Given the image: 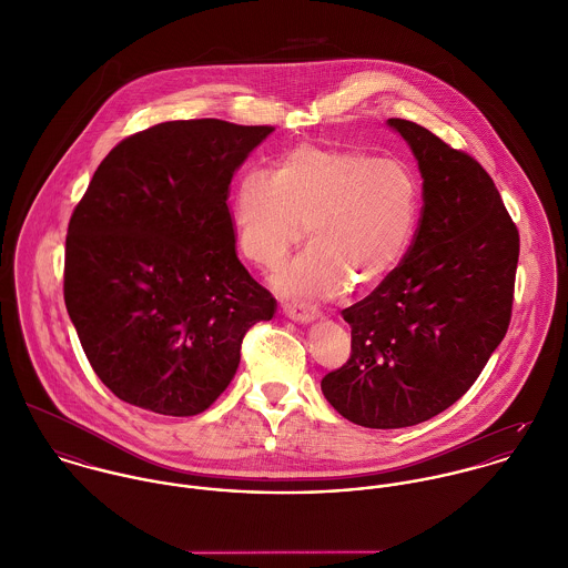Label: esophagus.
Returning a JSON list of instances; mask_svg holds the SVG:
<instances>
[{
  "label": "esophagus",
  "instance_id": "34e87169",
  "mask_svg": "<svg viewBox=\"0 0 568 568\" xmlns=\"http://www.w3.org/2000/svg\"><path fill=\"white\" fill-rule=\"evenodd\" d=\"M283 312L287 318H292L294 323H303V325H310L321 316L316 307H303V305H290V303L283 305Z\"/></svg>",
  "mask_w": 568,
  "mask_h": 568
}]
</instances>
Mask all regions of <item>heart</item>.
<instances>
[{"instance_id":"heart-1","label":"heart","mask_w":568,"mask_h":568,"mask_svg":"<svg viewBox=\"0 0 568 568\" xmlns=\"http://www.w3.org/2000/svg\"><path fill=\"white\" fill-rule=\"evenodd\" d=\"M419 215L422 184L408 164L314 144L287 151L274 175H239L230 195L239 247L256 265L278 267L305 230L310 247L272 278L298 301L382 283L410 250Z\"/></svg>"}]
</instances>
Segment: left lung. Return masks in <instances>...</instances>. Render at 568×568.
<instances>
[{
  "instance_id": "8db88e82",
  "label": "left lung",
  "mask_w": 568,
  "mask_h": 568,
  "mask_svg": "<svg viewBox=\"0 0 568 568\" xmlns=\"http://www.w3.org/2000/svg\"><path fill=\"white\" fill-rule=\"evenodd\" d=\"M424 186L404 261L346 307L348 362L323 377L344 419L377 430L417 426L450 408L503 342L520 239L487 171L426 126L388 118Z\"/></svg>"
}]
</instances>
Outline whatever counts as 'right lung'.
<instances>
[{
	"instance_id": "right-lung-1",
	"label": "right lung",
	"mask_w": 568,
	"mask_h": 568,
	"mask_svg": "<svg viewBox=\"0 0 568 568\" xmlns=\"http://www.w3.org/2000/svg\"><path fill=\"white\" fill-rule=\"evenodd\" d=\"M272 126L171 120L110 151L65 239V307L118 399L204 413L232 382L245 332L276 301L241 265L227 186Z\"/></svg>"
}]
</instances>
